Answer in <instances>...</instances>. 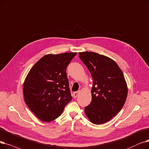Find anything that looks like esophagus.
<instances>
[{
  "mask_svg": "<svg viewBox=\"0 0 149 149\" xmlns=\"http://www.w3.org/2000/svg\"><path fill=\"white\" fill-rule=\"evenodd\" d=\"M80 94V92L79 91H76V92H74V94H73V95H74V98H76L77 96L79 95V94Z\"/></svg>",
  "mask_w": 149,
  "mask_h": 149,
  "instance_id": "obj_1",
  "label": "esophagus"
}]
</instances>
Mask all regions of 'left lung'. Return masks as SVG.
<instances>
[{"label": "left lung", "instance_id": "obj_1", "mask_svg": "<svg viewBox=\"0 0 149 149\" xmlns=\"http://www.w3.org/2000/svg\"><path fill=\"white\" fill-rule=\"evenodd\" d=\"M79 54L93 80L92 100L85 113L93 124H104L121 110L126 101L128 88L124 74L110 58L92 52Z\"/></svg>", "mask_w": 149, "mask_h": 149}]
</instances>
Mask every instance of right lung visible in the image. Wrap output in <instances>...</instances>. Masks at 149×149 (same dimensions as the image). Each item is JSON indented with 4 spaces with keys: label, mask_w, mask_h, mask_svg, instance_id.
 <instances>
[{
    "label": "right lung",
    "mask_w": 149,
    "mask_h": 149,
    "mask_svg": "<svg viewBox=\"0 0 149 149\" xmlns=\"http://www.w3.org/2000/svg\"><path fill=\"white\" fill-rule=\"evenodd\" d=\"M77 52L47 54L31 68L23 84L25 103L41 120L58 118L72 100L66 68Z\"/></svg>",
    "instance_id": "add662e5"
}]
</instances>
